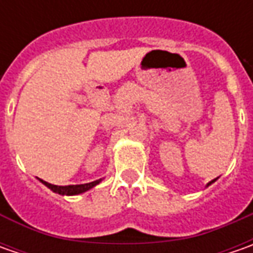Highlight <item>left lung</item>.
I'll return each mask as SVG.
<instances>
[{
	"instance_id": "8db88e82",
	"label": "left lung",
	"mask_w": 253,
	"mask_h": 253,
	"mask_svg": "<svg viewBox=\"0 0 253 253\" xmlns=\"http://www.w3.org/2000/svg\"><path fill=\"white\" fill-rule=\"evenodd\" d=\"M211 183H214V180H211V181H210L209 184H207V186H210V184H211Z\"/></svg>"
}]
</instances>
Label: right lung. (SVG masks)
I'll use <instances>...</instances> for the list:
<instances>
[{"label": "right lung", "mask_w": 253, "mask_h": 253, "mask_svg": "<svg viewBox=\"0 0 253 253\" xmlns=\"http://www.w3.org/2000/svg\"><path fill=\"white\" fill-rule=\"evenodd\" d=\"M41 181L43 183L46 187H49L52 191L57 193V194H62V196H76V194H82L84 191L92 189L94 186H97L101 181V179L91 181V183H85V184H72V186H56V184H50V183H47L44 180H41Z\"/></svg>", "instance_id": "obj_1"}]
</instances>
